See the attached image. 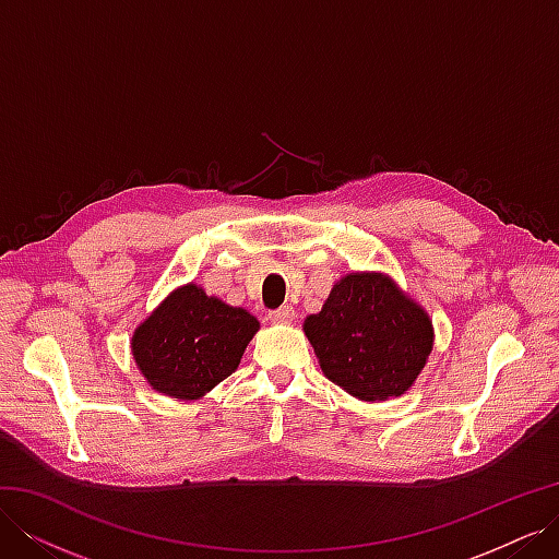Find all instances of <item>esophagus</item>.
Segmentation results:
<instances>
[{"mask_svg":"<svg viewBox=\"0 0 559 559\" xmlns=\"http://www.w3.org/2000/svg\"><path fill=\"white\" fill-rule=\"evenodd\" d=\"M267 317H270V321H273V324H292L294 317H296V312H294V308H292V306H282V308H277V310L270 312Z\"/></svg>","mask_w":559,"mask_h":559,"instance_id":"esophagus-1","label":"esophagus"}]
</instances>
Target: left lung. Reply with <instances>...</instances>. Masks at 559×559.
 Instances as JSON below:
<instances>
[{
	"label": "left lung",
	"mask_w": 559,
	"mask_h": 559,
	"mask_svg": "<svg viewBox=\"0 0 559 559\" xmlns=\"http://www.w3.org/2000/svg\"><path fill=\"white\" fill-rule=\"evenodd\" d=\"M321 373L359 401H386L415 384L433 349L429 312L384 273L361 270L333 284L302 321Z\"/></svg>",
	"instance_id": "obj_1"
}]
</instances>
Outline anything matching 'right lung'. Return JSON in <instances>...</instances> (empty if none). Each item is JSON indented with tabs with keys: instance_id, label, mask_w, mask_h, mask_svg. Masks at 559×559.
<instances>
[{
	"instance_id": "obj_1",
	"label": "right lung",
	"mask_w": 559,
	"mask_h": 559,
	"mask_svg": "<svg viewBox=\"0 0 559 559\" xmlns=\"http://www.w3.org/2000/svg\"><path fill=\"white\" fill-rule=\"evenodd\" d=\"M259 329V319L245 308H233L189 282L138 324L130 349L151 389L177 401H198L238 370Z\"/></svg>"
}]
</instances>
